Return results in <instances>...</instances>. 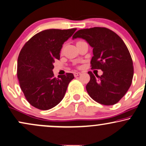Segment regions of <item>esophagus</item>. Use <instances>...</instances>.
Here are the masks:
<instances>
[{"label": "esophagus", "mask_w": 146, "mask_h": 146, "mask_svg": "<svg viewBox=\"0 0 146 146\" xmlns=\"http://www.w3.org/2000/svg\"><path fill=\"white\" fill-rule=\"evenodd\" d=\"M82 73H80V72H75V73H74V76L75 77H77L79 76V75H80Z\"/></svg>", "instance_id": "34e87169"}]
</instances>
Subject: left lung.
<instances>
[{
	"instance_id": "8db88e82",
	"label": "left lung",
	"mask_w": 146,
	"mask_h": 146,
	"mask_svg": "<svg viewBox=\"0 0 146 146\" xmlns=\"http://www.w3.org/2000/svg\"><path fill=\"white\" fill-rule=\"evenodd\" d=\"M77 38L86 40L93 48L92 69L103 71L96 77L88 72V94L101 104H115L128 91L133 77V60L127 46L116 33L106 27L79 29L73 39Z\"/></svg>"
}]
</instances>
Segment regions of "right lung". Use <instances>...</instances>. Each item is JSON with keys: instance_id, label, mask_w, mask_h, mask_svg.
Segmentation results:
<instances>
[{"instance_id": "1", "label": "right lung", "mask_w": 146, "mask_h": 146, "mask_svg": "<svg viewBox=\"0 0 146 146\" xmlns=\"http://www.w3.org/2000/svg\"><path fill=\"white\" fill-rule=\"evenodd\" d=\"M76 29H46L34 35L22 48L17 77L25 98L35 108L49 110L63 99L74 75L67 73L56 78L53 63L60 59L62 44Z\"/></svg>"}]
</instances>
